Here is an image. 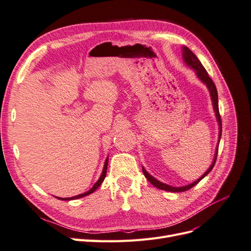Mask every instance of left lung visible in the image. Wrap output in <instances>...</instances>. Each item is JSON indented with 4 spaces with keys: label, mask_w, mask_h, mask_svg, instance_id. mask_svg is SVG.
Returning <instances> with one entry per match:
<instances>
[{
    "label": "left lung",
    "mask_w": 251,
    "mask_h": 251,
    "mask_svg": "<svg viewBox=\"0 0 251 251\" xmlns=\"http://www.w3.org/2000/svg\"><path fill=\"white\" fill-rule=\"evenodd\" d=\"M182 58H183L184 63L187 67L191 68L193 69L197 75V77H198L206 88L209 91V94H210V100L212 102V108H214L215 114H216V119L218 121V126H219V136H218V143H217V147H216V151H215V156H214V160H212L210 166L208 168V170L205 172L202 176L197 179L196 181H194L193 183L191 184H187L184 186H180V187H176V186H172L169 184H165L163 182L157 180L155 177L151 176L150 175L147 170L143 168L142 166V172L143 175L146 176V178L149 180L150 183L153 184L154 186H156L159 189H162V191H166V192H172V193H181V192H185L188 191L189 188L194 187L195 185H197L199 183V182L206 176L207 174H209L212 170V168L215 166L216 160H217V155H218V149H219V143H220V139H221V135H222V121H221V116H220V113H219V104H218V92H217V88L215 86L214 81L211 80V78L209 77L208 73L205 70V68L202 66L201 62L198 59L194 53L192 52V50H189L186 46H182Z\"/></svg>",
    "instance_id": "obj_1"
}]
</instances>
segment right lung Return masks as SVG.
<instances>
[{
    "instance_id": "obj_1",
    "label": "right lung",
    "mask_w": 251,
    "mask_h": 251,
    "mask_svg": "<svg viewBox=\"0 0 251 251\" xmlns=\"http://www.w3.org/2000/svg\"><path fill=\"white\" fill-rule=\"evenodd\" d=\"M108 161H109V157H107V159H105V161H104V165H103V169H102V173H101V175H100V179H98L97 181H96V183L91 187L88 192H86V193H83V194H80V195H77V196H74V197H71V198H59V197H56L57 199H59V200H65V201H70V200H75V199H79V198H82V197H86V196H88V195H90V194H92V193H94L96 189L100 187V185H101V183L103 182V180H104V178H105V175H107V169H108Z\"/></svg>"
}]
</instances>
